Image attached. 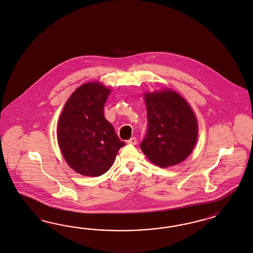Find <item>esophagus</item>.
<instances>
[{"instance_id": "1", "label": "esophagus", "mask_w": 253, "mask_h": 253, "mask_svg": "<svg viewBox=\"0 0 253 253\" xmlns=\"http://www.w3.org/2000/svg\"><path fill=\"white\" fill-rule=\"evenodd\" d=\"M127 143L130 144V145H133V146H134V145L137 144V139L135 137L130 138V140L127 141Z\"/></svg>"}]
</instances>
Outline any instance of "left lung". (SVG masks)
Returning <instances> with one entry per match:
<instances>
[{
  "label": "left lung",
  "instance_id": "1",
  "mask_svg": "<svg viewBox=\"0 0 253 253\" xmlns=\"http://www.w3.org/2000/svg\"><path fill=\"white\" fill-rule=\"evenodd\" d=\"M147 130L140 147L161 168L184 161L198 138V123L191 107L177 92L164 90L145 94Z\"/></svg>",
  "mask_w": 253,
  "mask_h": 253
}]
</instances>
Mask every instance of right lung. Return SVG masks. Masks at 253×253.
Wrapping results in <instances>:
<instances>
[{
	"label": "right lung",
	"mask_w": 253,
	"mask_h": 253,
	"mask_svg": "<svg viewBox=\"0 0 253 253\" xmlns=\"http://www.w3.org/2000/svg\"><path fill=\"white\" fill-rule=\"evenodd\" d=\"M110 90L97 83L80 86L67 101L57 126L62 154L76 172L100 176L107 172L125 143L104 116Z\"/></svg>",
	"instance_id": "right-lung-1"
}]
</instances>
